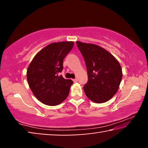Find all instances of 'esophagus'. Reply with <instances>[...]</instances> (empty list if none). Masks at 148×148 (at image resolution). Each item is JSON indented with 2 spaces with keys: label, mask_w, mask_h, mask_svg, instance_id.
<instances>
[{
  "label": "esophagus",
  "mask_w": 148,
  "mask_h": 148,
  "mask_svg": "<svg viewBox=\"0 0 148 148\" xmlns=\"http://www.w3.org/2000/svg\"><path fill=\"white\" fill-rule=\"evenodd\" d=\"M72 80H73V82H77V78L73 79Z\"/></svg>",
  "instance_id": "1"
}]
</instances>
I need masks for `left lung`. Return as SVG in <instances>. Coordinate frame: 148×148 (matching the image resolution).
I'll return each mask as SVG.
<instances>
[{"label":"left lung","mask_w":148,"mask_h":148,"mask_svg":"<svg viewBox=\"0 0 148 148\" xmlns=\"http://www.w3.org/2000/svg\"><path fill=\"white\" fill-rule=\"evenodd\" d=\"M86 62L88 81L84 86L87 98L95 103L109 101L116 93L122 79L118 61L102 47L76 42Z\"/></svg>","instance_id":"1"}]
</instances>
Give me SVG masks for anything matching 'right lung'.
<instances>
[{"label":"right lung","instance_id":"1","mask_svg":"<svg viewBox=\"0 0 148 148\" xmlns=\"http://www.w3.org/2000/svg\"><path fill=\"white\" fill-rule=\"evenodd\" d=\"M74 42L49 44L32 59L27 71L29 86L36 99L48 106H56L64 101L73 84L59 72L63 69V60L72 49Z\"/></svg>","mask_w":148,"mask_h":148}]
</instances>
